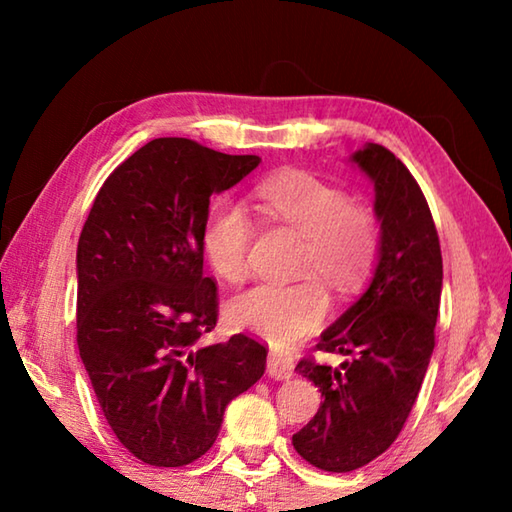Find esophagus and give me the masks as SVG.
<instances>
[{"label": "esophagus", "mask_w": 512, "mask_h": 512, "mask_svg": "<svg viewBox=\"0 0 512 512\" xmlns=\"http://www.w3.org/2000/svg\"><path fill=\"white\" fill-rule=\"evenodd\" d=\"M266 372L273 379H289L293 375V359L289 357V354H282V352H275V350L268 352Z\"/></svg>", "instance_id": "34e87169"}]
</instances>
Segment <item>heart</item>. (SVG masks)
<instances>
[{
	"label": "heart",
	"instance_id": "b5f03b06",
	"mask_svg": "<svg viewBox=\"0 0 512 512\" xmlns=\"http://www.w3.org/2000/svg\"><path fill=\"white\" fill-rule=\"evenodd\" d=\"M262 210L307 237L300 262L302 277H323L336 291H354L368 280L379 257V228L352 198L305 171H284L255 187ZM253 216L237 201L221 198L212 205L203 228V250L223 280L241 282L248 275ZM329 311L325 289L316 280L291 287L259 284L230 302V323L262 336L277 348L305 339Z\"/></svg>",
	"mask_w": 512,
	"mask_h": 512
}]
</instances>
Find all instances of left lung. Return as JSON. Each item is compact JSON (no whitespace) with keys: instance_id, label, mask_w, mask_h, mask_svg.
<instances>
[{"instance_id":"obj_1","label":"left lung","mask_w":512,"mask_h":512,"mask_svg":"<svg viewBox=\"0 0 512 512\" xmlns=\"http://www.w3.org/2000/svg\"><path fill=\"white\" fill-rule=\"evenodd\" d=\"M375 185L379 257L368 289L329 325L316 348L345 354L341 366L302 359L296 370L323 404L293 447L318 470L352 472L400 436L436 345L443 255L427 198L402 160L381 144L350 158Z\"/></svg>"}]
</instances>
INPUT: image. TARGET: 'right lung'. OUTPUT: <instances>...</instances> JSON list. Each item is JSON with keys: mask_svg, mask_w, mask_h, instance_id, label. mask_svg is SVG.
<instances>
[{"mask_svg": "<svg viewBox=\"0 0 512 512\" xmlns=\"http://www.w3.org/2000/svg\"><path fill=\"white\" fill-rule=\"evenodd\" d=\"M259 164L158 137L110 173L76 250V343L119 443L146 465L194 463L223 411L266 370L246 334L203 345L219 293L203 275L210 196Z\"/></svg>", "mask_w": 512, "mask_h": 512, "instance_id": "right-lung-1", "label": "right lung"}]
</instances>
